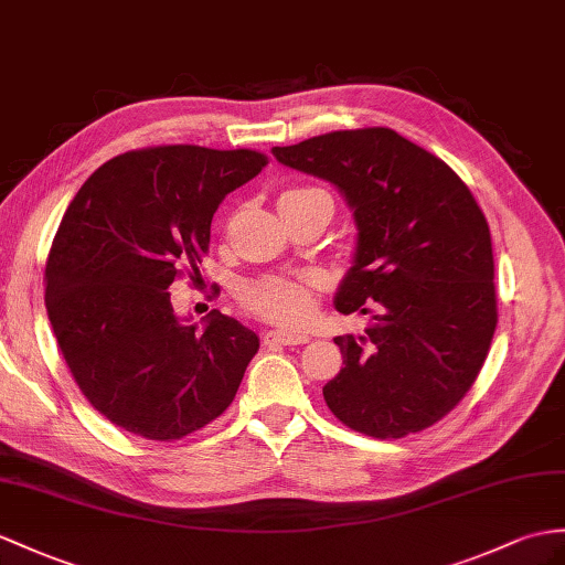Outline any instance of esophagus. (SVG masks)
Segmentation results:
<instances>
[{
  "mask_svg": "<svg viewBox=\"0 0 565 565\" xmlns=\"http://www.w3.org/2000/svg\"><path fill=\"white\" fill-rule=\"evenodd\" d=\"M305 342H309L305 333H280V330L264 333V345H305Z\"/></svg>",
  "mask_w": 565,
  "mask_h": 565,
  "instance_id": "esophagus-1",
  "label": "esophagus"
}]
</instances>
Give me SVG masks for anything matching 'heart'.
Wrapping results in <instances>:
<instances>
[{"mask_svg": "<svg viewBox=\"0 0 565 565\" xmlns=\"http://www.w3.org/2000/svg\"><path fill=\"white\" fill-rule=\"evenodd\" d=\"M319 196L328 199L330 205H333V199H330L328 191L321 186L287 189L280 196V209L282 205ZM319 287L321 278L313 273H270L246 282L242 301L246 309L260 316V319L278 323L282 328H299L311 319Z\"/></svg>", "mask_w": 565, "mask_h": 565, "instance_id": "heart-1", "label": "heart"}]
</instances>
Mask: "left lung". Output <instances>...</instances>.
I'll use <instances>...</instances> for the list:
<instances>
[{"mask_svg": "<svg viewBox=\"0 0 565 565\" xmlns=\"http://www.w3.org/2000/svg\"><path fill=\"white\" fill-rule=\"evenodd\" d=\"M273 156L335 184L360 230L335 309L371 323L335 338L345 366L323 386L326 405L374 438L444 419L477 381L499 321L491 232L472 191L386 127L321 134Z\"/></svg>", "mask_w": 565, "mask_h": 565, "instance_id": "1", "label": "left lung"}]
</instances>
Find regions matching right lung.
<instances>
[{
	"mask_svg": "<svg viewBox=\"0 0 565 565\" xmlns=\"http://www.w3.org/2000/svg\"><path fill=\"white\" fill-rule=\"evenodd\" d=\"M268 164L258 150L153 146L78 189L45 264L50 323L86 401L148 441H179L232 405L258 335L211 311L179 321L168 287L199 280L223 199Z\"/></svg>",
	"mask_w": 565,
	"mask_h": 565,
	"instance_id": "right-lung-1",
	"label": "right lung"
}]
</instances>
